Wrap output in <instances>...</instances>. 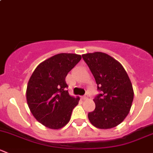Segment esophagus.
Returning a JSON list of instances; mask_svg holds the SVG:
<instances>
[{"label":"esophagus","instance_id":"esophagus-1","mask_svg":"<svg viewBox=\"0 0 153 153\" xmlns=\"http://www.w3.org/2000/svg\"><path fill=\"white\" fill-rule=\"evenodd\" d=\"M81 98H82V99H84V100L87 99V98H88V95H87V94H86L85 95H84V96L81 97Z\"/></svg>","mask_w":153,"mask_h":153}]
</instances>
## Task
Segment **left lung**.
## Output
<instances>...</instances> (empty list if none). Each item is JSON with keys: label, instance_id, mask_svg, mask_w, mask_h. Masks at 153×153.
Returning <instances> with one entry per match:
<instances>
[{"label": "left lung", "instance_id": "8db88e82", "mask_svg": "<svg viewBox=\"0 0 153 153\" xmlns=\"http://www.w3.org/2000/svg\"><path fill=\"white\" fill-rule=\"evenodd\" d=\"M101 92L93 99L95 109L88 113L90 123L99 129L118 126L129 114L134 98L132 83L123 66L101 52L82 55Z\"/></svg>", "mask_w": 153, "mask_h": 153}]
</instances>
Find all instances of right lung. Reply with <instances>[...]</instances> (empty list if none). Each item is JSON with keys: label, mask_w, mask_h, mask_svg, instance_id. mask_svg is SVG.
Returning <instances> with one entry per match:
<instances>
[{"label": "right lung", "mask_w": 153, "mask_h": 153, "mask_svg": "<svg viewBox=\"0 0 153 153\" xmlns=\"http://www.w3.org/2000/svg\"><path fill=\"white\" fill-rule=\"evenodd\" d=\"M81 59L80 55L60 53L39 64L29 80L27 101L35 119L49 129L67 124L80 98L70 96L65 78Z\"/></svg>", "instance_id": "add662e5"}]
</instances>
